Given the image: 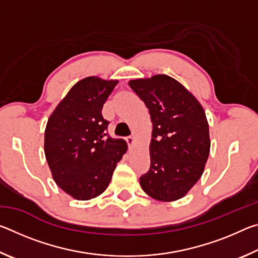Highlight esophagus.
Here are the masks:
<instances>
[{"mask_svg": "<svg viewBox=\"0 0 258 258\" xmlns=\"http://www.w3.org/2000/svg\"><path fill=\"white\" fill-rule=\"evenodd\" d=\"M126 141H127L130 147H133L135 145V142H137V139H135L134 137H127L126 138Z\"/></svg>", "mask_w": 258, "mask_h": 258, "instance_id": "esophagus-1", "label": "esophagus"}]
</instances>
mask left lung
<instances>
[{"label": "left lung", "instance_id": "8db88e82", "mask_svg": "<svg viewBox=\"0 0 258 258\" xmlns=\"http://www.w3.org/2000/svg\"><path fill=\"white\" fill-rule=\"evenodd\" d=\"M149 109L150 168L140 177L143 191L159 202L184 197L202 177L211 150L202 104L171 76L159 74L128 82Z\"/></svg>", "mask_w": 258, "mask_h": 258}]
</instances>
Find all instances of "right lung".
Here are the masks:
<instances>
[{"instance_id":"right-lung-1","label":"right lung","mask_w":258,"mask_h":258,"mask_svg":"<svg viewBox=\"0 0 258 258\" xmlns=\"http://www.w3.org/2000/svg\"><path fill=\"white\" fill-rule=\"evenodd\" d=\"M117 80L89 76L77 82L47 120L44 152L61 190L76 200H90L107 189L112 173L127 151L123 139L107 134L102 107Z\"/></svg>"}]
</instances>
